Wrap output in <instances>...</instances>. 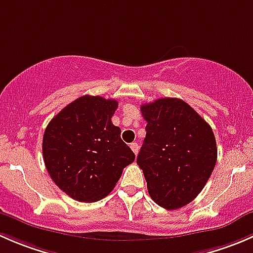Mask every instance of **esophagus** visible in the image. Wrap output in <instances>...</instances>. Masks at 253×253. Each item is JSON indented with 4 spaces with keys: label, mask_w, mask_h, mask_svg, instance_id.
<instances>
[{
    "label": "esophagus",
    "mask_w": 253,
    "mask_h": 253,
    "mask_svg": "<svg viewBox=\"0 0 253 253\" xmlns=\"http://www.w3.org/2000/svg\"><path fill=\"white\" fill-rule=\"evenodd\" d=\"M129 148H131V149H132V152H133L134 153V154H136L137 155V153H138V144H137V143H131V144H129Z\"/></svg>",
    "instance_id": "esophagus-1"
}]
</instances>
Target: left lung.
<instances>
[{
  "label": "left lung",
  "mask_w": 253,
  "mask_h": 253,
  "mask_svg": "<svg viewBox=\"0 0 253 253\" xmlns=\"http://www.w3.org/2000/svg\"><path fill=\"white\" fill-rule=\"evenodd\" d=\"M147 121L137 157L150 198L165 209L192 202L211 177L216 163L213 129L187 103L162 98L141 106Z\"/></svg>",
  "instance_id": "left-lung-1"
}]
</instances>
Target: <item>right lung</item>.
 Returning <instances> with one entry per match:
<instances>
[{
  "label": "right lung",
  "mask_w": 253,
  "mask_h": 253,
  "mask_svg": "<svg viewBox=\"0 0 253 253\" xmlns=\"http://www.w3.org/2000/svg\"><path fill=\"white\" fill-rule=\"evenodd\" d=\"M114 99L84 95L58 112L42 138V157L58 188L79 202H96L108 196L133 163L134 153L121 139L111 117Z\"/></svg>",
  "instance_id": "right-lung-1"
}]
</instances>
